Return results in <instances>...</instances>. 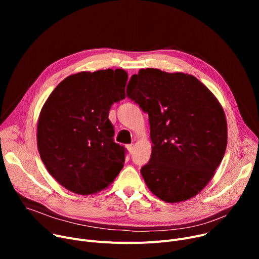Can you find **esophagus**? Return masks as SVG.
I'll use <instances>...</instances> for the list:
<instances>
[{
	"label": "esophagus",
	"mask_w": 259,
	"mask_h": 259,
	"mask_svg": "<svg viewBox=\"0 0 259 259\" xmlns=\"http://www.w3.org/2000/svg\"><path fill=\"white\" fill-rule=\"evenodd\" d=\"M133 145H128L127 146V149H128V152L130 153V154H132V152H133Z\"/></svg>",
	"instance_id": "esophagus-1"
}]
</instances>
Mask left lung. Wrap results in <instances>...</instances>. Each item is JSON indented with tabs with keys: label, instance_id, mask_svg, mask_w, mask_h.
<instances>
[{
	"label": "left lung",
	"instance_id": "left-lung-1",
	"mask_svg": "<svg viewBox=\"0 0 259 259\" xmlns=\"http://www.w3.org/2000/svg\"><path fill=\"white\" fill-rule=\"evenodd\" d=\"M127 93L149 115L152 152L141 169L149 190L173 203L197 195L226 152L227 119L219 100L195 76L155 68L133 74Z\"/></svg>",
	"mask_w": 259,
	"mask_h": 259
}]
</instances>
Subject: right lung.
I'll use <instances>...</instances> for the list:
<instances>
[{"label": "right lung", "mask_w": 259, "mask_h": 259, "mask_svg": "<svg viewBox=\"0 0 259 259\" xmlns=\"http://www.w3.org/2000/svg\"><path fill=\"white\" fill-rule=\"evenodd\" d=\"M124 69L81 71L63 79L42 107L36 141L52 178L79 195L95 194L124 167L125 149L113 142L109 110L126 98Z\"/></svg>", "instance_id": "right-lung-1"}]
</instances>
